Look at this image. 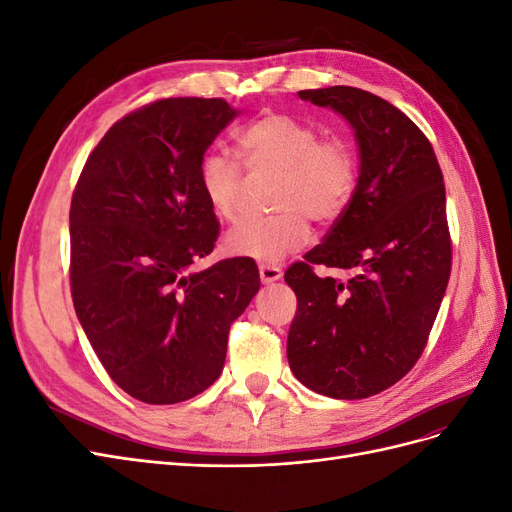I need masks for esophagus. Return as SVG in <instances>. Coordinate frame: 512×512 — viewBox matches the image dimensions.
<instances>
[{"mask_svg": "<svg viewBox=\"0 0 512 512\" xmlns=\"http://www.w3.org/2000/svg\"><path fill=\"white\" fill-rule=\"evenodd\" d=\"M258 271H260V282L262 284H273L282 277V269L275 267V265H260Z\"/></svg>", "mask_w": 512, "mask_h": 512, "instance_id": "1", "label": "esophagus"}]
</instances>
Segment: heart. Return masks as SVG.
Segmentation results:
<instances>
[{
	"instance_id": "b5f03b06",
	"label": "heart",
	"mask_w": 512,
	"mask_h": 512,
	"mask_svg": "<svg viewBox=\"0 0 512 512\" xmlns=\"http://www.w3.org/2000/svg\"><path fill=\"white\" fill-rule=\"evenodd\" d=\"M250 179L275 177L265 218L247 222L226 237V252L258 262H277L309 239V218L331 224L346 211L356 190L354 149L339 136L322 138L314 123L286 113H267L237 136ZM198 183L209 209L224 222L241 220L247 190L243 170L224 153H207Z\"/></svg>"
}]
</instances>
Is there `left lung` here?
I'll list each match as a JSON object with an SVG mask.
<instances>
[{
	"mask_svg": "<svg viewBox=\"0 0 512 512\" xmlns=\"http://www.w3.org/2000/svg\"><path fill=\"white\" fill-rule=\"evenodd\" d=\"M354 130L359 179L346 211L284 280L297 294L288 363L301 384L363 399L404 378L423 354L451 275L442 170L416 123L369 91H299ZM350 270L318 278L313 265Z\"/></svg>",
	"mask_w": 512,
	"mask_h": 512,
	"instance_id": "obj_1",
	"label": "left lung"
}]
</instances>
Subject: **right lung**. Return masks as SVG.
Segmentation results:
<instances>
[{
    "mask_svg": "<svg viewBox=\"0 0 512 512\" xmlns=\"http://www.w3.org/2000/svg\"><path fill=\"white\" fill-rule=\"evenodd\" d=\"M237 115L222 98L138 108L89 153L72 194L76 316L108 376L145 404H179L220 378L230 324L260 288L250 260L190 269L220 235L198 164Z\"/></svg>",
    "mask_w": 512,
    "mask_h": 512,
    "instance_id": "1",
    "label": "right lung"
}]
</instances>
